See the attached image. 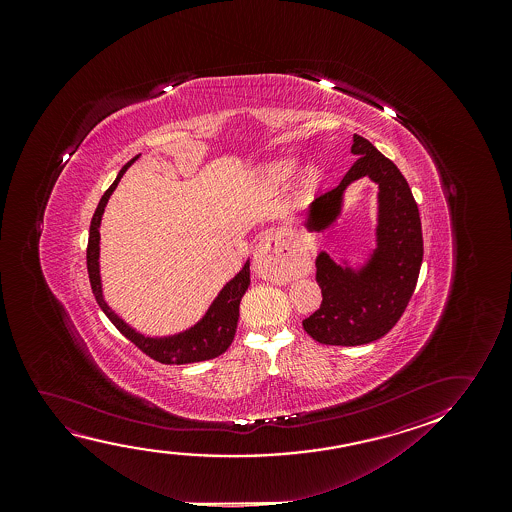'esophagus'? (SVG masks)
Returning <instances> with one entry per match:
<instances>
[{
  "label": "esophagus",
  "mask_w": 512,
  "mask_h": 512,
  "mask_svg": "<svg viewBox=\"0 0 512 512\" xmlns=\"http://www.w3.org/2000/svg\"><path fill=\"white\" fill-rule=\"evenodd\" d=\"M290 232L280 231L276 234H267L260 239L255 246L253 260L255 264H267V262H287L292 257L290 246Z\"/></svg>",
  "instance_id": "esophagus-1"
}]
</instances>
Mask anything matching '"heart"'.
<instances>
[{
  "label": "heart",
  "mask_w": 512,
  "mask_h": 512,
  "mask_svg": "<svg viewBox=\"0 0 512 512\" xmlns=\"http://www.w3.org/2000/svg\"><path fill=\"white\" fill-rule=\"evenodd\" d=\"M295 171V162L294 161H280L274 162L267 169V178L274 183H281L288 180L290 176L294 175ZM316 180H318V173H316L315 169H311L309 171L308 176H306V187H313L315 185Z\"/></svg>",
  "instance_id": "heart-1"
}]
</instances>
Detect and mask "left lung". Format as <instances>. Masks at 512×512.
<instances>
[{
    "label": "left lung",
    "instance_id": "left-lung-1",
    "mask_svg": "<svg viewBox=\"0 0 512 512\" xmlns=\"http://www.w3.org/2000/svg\"><path fill=\"white\" fill-rule=\"evenodd\" d=\"M358 161L336 189L309 206V231L327 229L341 213L343 192L351 182L369 176L379 185L378 248L360 271L337 266L327 253L316 259V283L322 304L302 320L309 336L322 344L358 346L385 336L399 322L413 297L423 260L418 204L399 168L371 141L353 136Z\"/></svg>",
    "mask_w": 512,
    "mask_h": 512
}]
</instances>
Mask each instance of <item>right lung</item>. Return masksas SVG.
<instances>
[{
	"label": "right lung",
	"instance_id": "right-lung-1",
	"mask_svg": "<svg viewBox=\"0 0 512 512\" xmlns=\"http://www.w3.org/2000/svg\"><path fill=\"white\" fill-rule=\"evenodd\" d=\"M140 155L133 157L127 162L124 168L120 169L115 182L106 190L98 208L94 211L91 220V229H89V243H87V271H89V280H91L92 294L96 297L99 308L103 309L110 322L120 330L122 336H126L131 343L140 348L145 355L154 358L161 364H192V362H203L210 358L222 355L227 348L231 346L236 336V327L239 320V302L245 295L246 288L250 287V260L246 262L245 267L232 278L222 292L218 294L217 299L213 301L208 313L204 315L203 320L194 325L192 329L185 330L182 334H176L171 337H145L138 334L136 330L131 329L124 320L108 308L103 292H101V278H99V224L105 211L106 203L112 196L113 190L119 185L120 178L124 176L127 168L133 164Z\"/></svg>",
	"mask_w": 512,
	"mask_h": 512
}]
</instances>
